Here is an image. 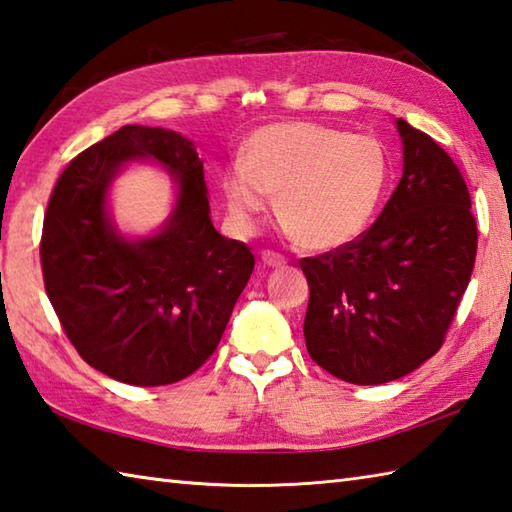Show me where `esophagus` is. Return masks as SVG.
Masks as SVG:
<instances>
[{
  "label": "esophagus",
  "instance_id": "1",
  "mask_svg": "<svg viewBox=\"0 0 512 512\" xmlns=\"http://www.w3.org/2000/svg\"><path fill=\"white\" fill-rule=\"evenodd\" d=\"M262 262L266 266H273V268H279L286 264V257L282 253H275V250H264L262 253Z\"/></svg>",
  "mask_w": 512,
  "mask_h": 512
}]
</instances>
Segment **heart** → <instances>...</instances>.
<instances>
[{
  "mask_svg": "<svg viewBox=\"0 0 512 512\" xmlns=\"http://www.w3.org/2000/svg\"><path fill=\"white\" fill-rule=\"evenodd\" d=\"M388 182L390 157L379 139L313 122H282L250 135L242 164L224 170L222 190L239 226H253L270 195L293 242L333 250L364 233Z\"/></svg>",
  "mask_w": 512,
  "mask_h": 512,
  "instance_id": "heart-1",
  "label": "heart"
}]
</instances>
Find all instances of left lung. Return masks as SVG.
Returning <instances> with one entry per match:
<instances>
[{
	"instance_id": "left-lung-1",
	"label": "left lung",
	"mask_w": 512,
	"mask_h": 512,
	"mask_svg": "<svg viewBox=\"0 0 512 512\" xmlns=\"http://www.w3.org/2000/svg\"><path fill=\"white\" fill-rule=\"evenodd\" d=\"M404 175L353 242L299 259L310 297L308 355L348 384H386L442 348L477 255V222L457 164L397 119Z\"/></svg>"
}]
</instances>
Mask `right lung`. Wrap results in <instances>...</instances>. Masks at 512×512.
<instances>
[{"label":"right lung","mask_w":512,"mask_h":512,"mask_svg":"<svg viewBox=\"0 0 512 512\" xmlns=\"http://www.w3.org/2000/svg\"><path fill=\"white\" fill-rule=\"evenodd\" d=\"M139 156L173 169L180 197L162 234L126 243L105 217V190ZM208 213L202 159L173 130L124 126L70 159L48 199L39 257L50 304L88 366L164 386L215 353L255 257L219 235Z\"/></svg>","instance_id":"add662e5"}]
</instances>
